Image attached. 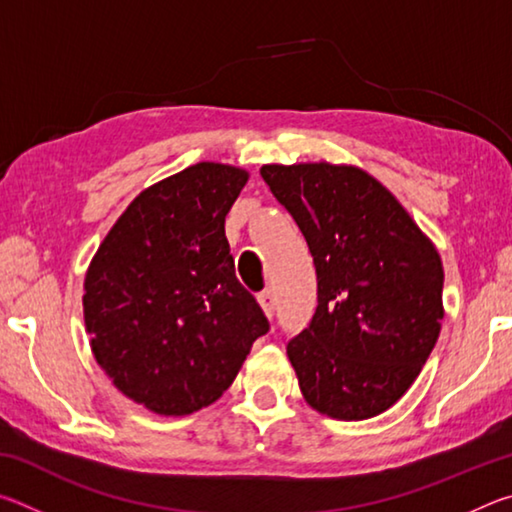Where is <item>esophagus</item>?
<instances>
[{
    "mask_svg": "<svg viewBox=\"0 0 512 512\" xmlns=\"http://www.w3.org/2000/svg\"><path fill=\"white\" fill-rule=\"evenodd\" d=\"M257 300H259V305H262L264 314H266L268 318H273V314H275V296H273V291H271V289H264V291L257 296Z\"/></svg>",
    "mask_w": 512,
    "mask_h": 512,
    "instance_id": "34e87169",
    "label": "esophagus"
}]
</instances>
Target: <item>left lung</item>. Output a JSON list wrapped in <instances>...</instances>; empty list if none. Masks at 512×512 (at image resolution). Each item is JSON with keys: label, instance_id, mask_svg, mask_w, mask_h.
Wrapping results in <instances>:
<instances>
[{"label": "left lung", "instance_id": "1", "mask_svg": "<svg viewBox=\"0 0 512 512\" xmlns=\"http://www.w3.org/2000/svg\"><path fill=\"white\" fill-rule=\"evenodd\" d=\"M262 178L307 239L318 280L287 341L300 391L336 420L384 413L420 375L443 320V262L388 189L357 167L266 164Z\"/></svg>", "mask_w": 512, "mask_h": 512}]
</instances>
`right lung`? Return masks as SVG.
<instances>
[{
  "label": "right lung",
  "mask_w": 512,
  "mask_h": 512,
  "mask_svg": "<svg viewBox=\"0 0 512 512\" xmlns=\"http://www.w3.org/2000/svg\"><path fill=\"white\" fill-rule=\"evenodd\" d=\"M244 169L198 162L135 198L85 275L83 314L101 370L160 415L219 400L271 325L235 275L225 214Z\"/></svg>",
  "instance_id": "obj_1"
}]
</instances>
